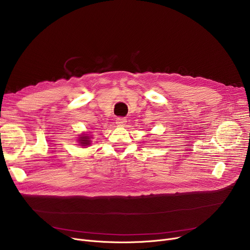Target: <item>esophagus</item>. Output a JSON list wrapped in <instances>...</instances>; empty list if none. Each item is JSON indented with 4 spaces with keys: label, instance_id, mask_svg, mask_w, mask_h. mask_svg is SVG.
<instances>
[{
    "label": "esophagus",
    "instance_id": "esophagus-1",
    "mask_svg": "<svg viewBox=\"0 0 250 250\" xmlns=\"http://www.w3.org/2000/svg\"><path fill=\"white\" fill-rule=\"evenodd\" d=\"M126 122H127V120L124 117H119V118L116 119V124L118 126H124L126 124Z\"/></svg>",
    "mask_w": 250,
    "mask_h": 250
}]
</instances>
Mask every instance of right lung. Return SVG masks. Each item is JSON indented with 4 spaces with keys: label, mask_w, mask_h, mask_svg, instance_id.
<instances>
[{
    "label": "right lung",
    "mask_w": 250,
    "mask_h": 250,
    "mask_svg": "<svg viewBox=\"0 0 250 250\" xmlns=\"http://www.w3.org/2000/svg\"><path fill=\"white\" fill-rule=\"evenodd\" d=\"M90 138H91L90 136L86 135V134H83V135H81L79 137V143L81 144V146H88L91 143V139Z\"/></svg>",
    "instance_id": "right-lung-1"
}]
</instances>
